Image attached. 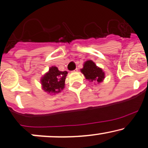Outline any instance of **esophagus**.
I'll use <instances>...</instances> for the list:
<instances>
[{
  "label": "esophagus",
  "mask_w": 148,
  "mask_h": 148,
  "mask_svg": "<svg viewBox=\"0 0 148 148\" xmlns=\"http://www.w3.org/2000/svg\"><path fill=\"white\" fill-rule=\"evenodd\" d=\"M77 69H75V70L73 71V72H77Z\"/></svg>",
  "instance_id": "esophagus-1"
}]
</instances>
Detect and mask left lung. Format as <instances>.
<instances>
[{"label": "left lung", "instance_id": "8db88e82", "mask_svg": "<svg viewBox=\"0 0 148 148\" xmlns=\"http://www.w3.org/2000/svg\"><path fill=\"white\" fill-rule=\"evenodd\" d=\"M81 71L84 75L86 79L90 82L97 81L99 83L104 79V73L102 69L97 66L91 60L86 62Z\"/></svg>", "mask_w": 148, "mask_h": 148}]
</instances>
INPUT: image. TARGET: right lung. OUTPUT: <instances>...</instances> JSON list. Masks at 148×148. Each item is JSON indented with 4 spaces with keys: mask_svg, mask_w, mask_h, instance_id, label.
I'll return each instance as SVG.
<instances>
[{
    "mask_svg": "<svg viewBox=\"0 0 148 148\" xmlns=\"http://www.w3.org/2000/svg\"><path fill=\"white\" fill-rule=\"evenodd\" d=\"M66 71H60L56 66L51 67L49 72L42 78L43 89L48 92H59L64 87Z\"/></svg>",
    "mask_w": 148,
    "mask_h": 148,
    "instance_id": "1",
    "label": "right lung"
}]
</instances>
